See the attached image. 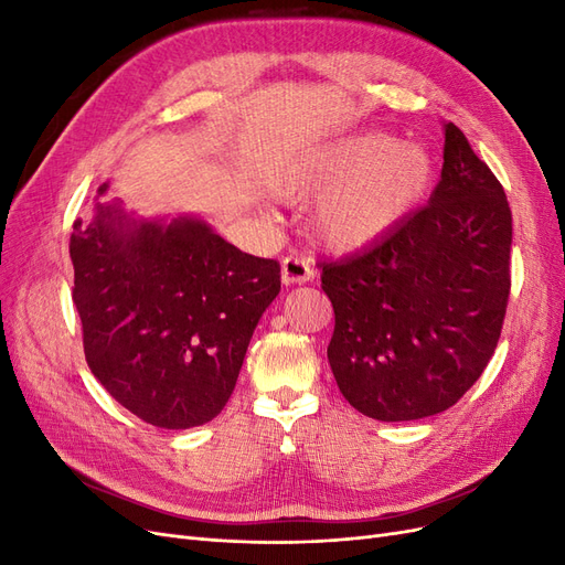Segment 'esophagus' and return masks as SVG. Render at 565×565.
I'll use <instances>...</instances> for the list:
<instances>
[{
	"mask_svg": "<svg viewBox=\"0 0 565 565\" xmlns=\"http://www.w3.org/2000/svg\"><path fill=\"white\" fill-rule=\"evenodd\" d=\"M313 278V266L311 259L299 254H287L282 259V282L285 285H301Z\"/></svg>",
	"mask_w": 565,
	"mask_h": 565,
	"instance_id": "34e87169",
	"label": "esophagus"
}]
</instances>
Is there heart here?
<instances>
[{
	"mask_svg": "<svg viewBox=\"0 0 565 565\" xmlns=\"http://www.w3.org/2000/svg\"><path fill=\"white\" fill-rule=\"evenodd\" d=\"M434 179L431 156L396 136H347L280 169L273 191L280 198L328 193L316 212V233L334 252L382 241L415 210Z\"/></svg>",
	"mask_w": 565,
	"mask_h": 565,
	"instance_id": "obj_1",
	"label": "heart"
}]
</instances>
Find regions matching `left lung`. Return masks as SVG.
<instances>
[{"mask_svg":"<svg viewBox=\"0 0 565 565\" xmlns=\"http://www.w3.org/2000/svg\"><path fill=\"white\" fill-rule=\"evenodd\" d=\"M509 252L504 188L448 122L429 204L363 254L320 264L334 309L328 361L358 413L409 422L465 396L502 332Z\"/></svg>","mask_w":565,"mask_h":565,"instance_id":"left-lung-1","label":"left lung"}]
</instances>
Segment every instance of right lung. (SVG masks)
<instances>
[{"mask_svg":"<svg viewBox=\"0 0 565 565\" xmlns=\"http://www.w3.org/2000/svg\"><path fill=\"white\" fill-rule=\"evenodd\" d=\"M71 259L84 355L110 396L160 429L214 419L280 292V264L198 216L134 218L117 200L75 221Z\"/></svg>","mask_w":565,"mask_h":565,"instance_id":"obj_1","label":"right lung"}]
</instances>
